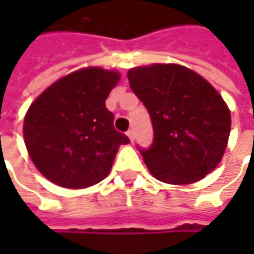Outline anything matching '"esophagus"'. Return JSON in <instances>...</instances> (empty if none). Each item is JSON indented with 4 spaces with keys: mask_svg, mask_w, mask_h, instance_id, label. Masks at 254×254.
Wrapping results in <instances>:
<instances>
[{
    "mask_svg": "<svg viewBox=\"0 0 254 254\" xmlns=\"http://www.w3.org/2000/svg\"><path fill=\"white\" fill-rule=\"evenodd\" d=\"M127 135H128V138H130L131 141H134V138H135V132H134V130H128V131H127Z\"/></svg>",
    "mask_w": 254,
    "mask_h": 254,
    "instance_id": "esophagus-1",
    "label": "esophagus"
}]
</instances>
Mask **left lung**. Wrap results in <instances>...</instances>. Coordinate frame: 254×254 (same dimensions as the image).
Wrapping results in <instances>:
<instances>
[{"mask_svg":"<svg viewBox=\"0 0 254 254\" xmlns=\"http://www.w3.org/2000/svg\"><path fill=\"white\" fill-rule=\"evenodd\" d=\"M127 77L151 117V147L138 150L152 175L187 185L215 170L228 145L230 112L213 86L174 64L132 67Z\"/></svg>","mask_w":254,"mask_h":254,"instance_id":"obj_1","label":"left lung"}]
</instances>
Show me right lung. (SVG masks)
Returning <instances> with one entry per match:
<instances>
[{"instance_id": "right-lung-1", "label": "right lung", "mask_w": 254, "mask_h": 254, "mask_svg": "<svg viewBox=\"0 0 254 254\" xmlns=\"http://www.w3.org/2000/svg\"><path fill=\"white\" fill-rule=\"evenodd\" d=\"M120 74L84 67L49 86L24 120L29 157L45 178L79 190L100 182L112 170L119 147L128 144L114 126L106 99Z\"/></svg>"}]
</instances>
